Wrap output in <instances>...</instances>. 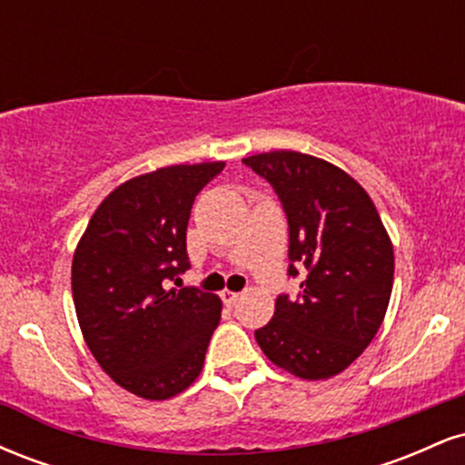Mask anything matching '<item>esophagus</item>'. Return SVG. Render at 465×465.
<instances>
[{
  "instance_id": "obj_1",
  "label": "esophagus",
  "mask_w": 465,
  "mask_h": 465,
  "mask_svg": "<svg viewBox=\"0 0 465 465\" xmlns=\"http://www.w3.org/2000/svg\"><path fill=\"white\" fill-rule=\"evenodd\" d=\"M221 297H223V302L227 303V306H233V303H236V302L240 300V292H233V291H223V292H221Z\"/></svg>"
}]
</instances>
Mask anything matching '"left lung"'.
Returning a JSON list of instances; mask_svg holds the SVG:
<instances>
[{
    "instance_id": "obj_1",
    "label": "left lung",
    "mask_w": 465,
    "mask_h": 465,
    "mask_svg": "<svg viewBox=\"0 0 465 465\" xmlns=\"http://www.w3.org/2000/svg\"><path fill=\"white\" fill-rule=\"evenodd\" d=\"M273 185L288 218V275L306 269L300 300L280 295L255 341L273 365L325 381L365 351L393 288V244L371 196L339 165L297 151L242 159Z\"/></svg>"
}]
</instances>
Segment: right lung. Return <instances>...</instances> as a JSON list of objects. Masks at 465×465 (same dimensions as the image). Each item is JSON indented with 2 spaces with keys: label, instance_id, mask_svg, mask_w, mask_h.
Instances as JSON below:
<instances>
[{
  "label": "right lung",
  "instance_id": "add662e5",
  "mask_svg": "<svg viewBox=\"0 0 465 465\" xmlns=\"http://www.w3.org/2000/svg\"><path fill=\"white\" fill-rule=\"evenodd\" d=\"M225 162L179 163L120 183L94 212L72 260L80 332L111 381L168 400L199 378L223 302L165 288L188 269L185 232L196 194Z\"/></svg>",
  "mask_w": 465,
  "mask_h": 465
}]
</instances>
